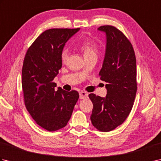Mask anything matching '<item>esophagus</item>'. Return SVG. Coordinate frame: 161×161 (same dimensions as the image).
Here are the masks:
<instances>
[{
	"label": "esophagus",
	"mask_w": 161,
	"mask_h": 161,
	"mask_svg": "<svg viewBox=\"0 0 161 161\" xmlns=\"http://www.w3.org/2000/svg\"><path fill=\"white\" fill-rule=\"evenodd\" d=\"M88 96V94L85 91H81L80 93V99H86Z\"/></svg>",
	"instance_id": "esophagus-1"
}]
</instances>
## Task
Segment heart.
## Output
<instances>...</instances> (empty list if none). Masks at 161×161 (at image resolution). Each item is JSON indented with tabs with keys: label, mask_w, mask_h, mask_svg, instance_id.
Segmentation results:
<instances>
[{
	"label": "heart",
	"mask_w": 161,
	"mask_h": 161,
	"mask_svg": "<svg viewBox=\"0 0 161 161\" xmlns=\"http://www.w3.org/2000/svg\"><path fill=\"white\" fill-rule=\"evenodd\" d=\"M79 47L82 51L84 58L97 57L100 48L97 44L93 41H84L79 44ZM69 57V50L64 47L61 53V59L63 63H66Z\"/></svg>",
	"instance_id": "b5f03b06"
}]
</instances>
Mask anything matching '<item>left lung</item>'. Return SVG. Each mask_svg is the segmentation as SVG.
Masks as SVG:
<instances>
[{
    "label": "left lung",
    "mask_w": 161,
    "mask_h": 161,
    "mask_svg": "<svg viewBox=\"0 0 161 161\" xmlns=\"http://www.w3.org/2000/svg\"><path fill=\"white\" fill-rule=\"evenodd\" d=\"M107 35L105 57L99 75L106 83L107 94L88 97L93 104L91 120L94 127L108 132L122 125L128 117L137 91L136 59L129 40L115 27L98 28Z\"/></svg>",
    "instance_id": "obj_1"
}]
</instances>
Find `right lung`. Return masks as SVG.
I'll list each match as a JSON object with an SVG mask.
<instances>
[{"instance_id":"right-lung-1","label":"right lung","mask_w":161,"mask_h":161,"mask_svg":"<svg viewBox=\"0 0 161 161\" xmlns=\"http://www.w3.org/2000/svg\"><path fill=\"white\" fill-rule=\"evenodd\" d=\"M80 28L44 31L27 50L22 68V88L27 110L41 127L49 131L66 126L79 99L76 91H56L54 78L62 61L65 43Z\"/></svg>"}]
</instances>
